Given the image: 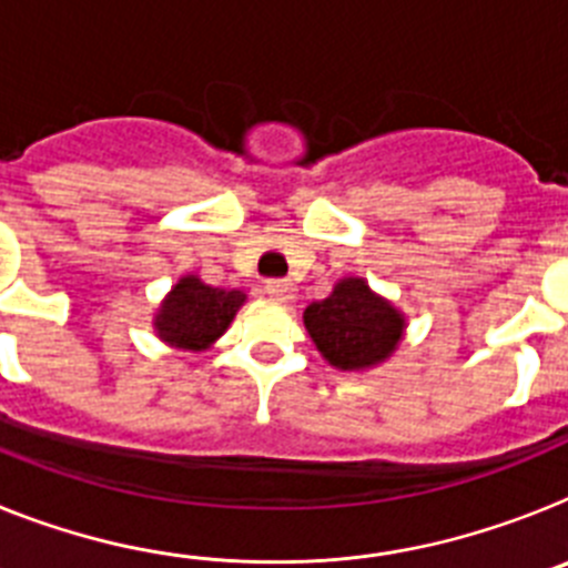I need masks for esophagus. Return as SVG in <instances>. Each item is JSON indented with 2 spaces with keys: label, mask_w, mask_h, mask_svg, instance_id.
I'll return each instance as SVG.
<instances>
[{
  "label": "esophagus",
  "mask_w": 568,
  "mask_h": 568,
  "mask_svg": "<svg viewBox=\"0 0 568 568\" xmlns=\"http://www.w3.org/2000/svg\"><path fill=\"white\" fill-rule=\"evenodd\" d=\"M264 293L275 301H293L295 298L293 281H287V278H270L267 284H264Z\"/></svg>",
  "instance_id": "esophagus-1"
}]
</instances>
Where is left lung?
<instances>
[{
    "mask_svg": "<svg viewBox=\"0 0 568 568\" xmlns=\"http://www.w3.org/2000/svg\"><path fill=\"white\" fill-rule=\"evenodd\" d=\"M310 338L338 369H364L393 353L404 318L361 278H344L333 295L304 310Z\"/></svg>",
    "mask_w": 568,
    "mask_h": 568,
    "instance_id": "8db88e82",
    "label": "left lung"
}]
</instances>
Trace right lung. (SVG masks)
<instances>
[{
  "label": "right lung",
  "instance_id": "right-lung-1",
  "mask_svg": "<svg viewBox=\"0 0 568 568\" xmlns=\"http://www.w3.org/2000/svg\"><path fill=\"white\" fill-rule=\"evenodd\" d=\"M241 304L244 293L239 290H215L195 275H187L175 284L159 310L155 329L162 341L179 349H204L230 327Z\"/></svg>",
  "mask_w": 568,
  "mask_h": 568
}]
</instances>
